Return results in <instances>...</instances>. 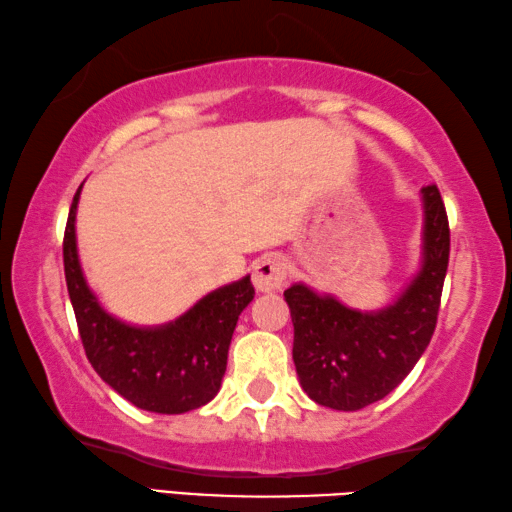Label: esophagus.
<instances>
[{"label": "esophagus", "instance_id": "esophagus-1", "mask_svg": "<svg viewBox=\"0 0 512 512\" xmlns=\"http://www.w3.org/2000/svg\"><path fill=\"white\" fill-rule=\"evenodd\" d=\"M289 275V266L280 255H264L253 266V284L257 291L280 289Z\"/></svg>", "mask_w": 512, "mask_h": 512}]
</instances>
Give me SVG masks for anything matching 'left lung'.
<instances>
[{
  "label": "left lung",
  "mask_w": 512,
  "mask_h": 512,
  "mask_svg": "<svg viewBox=\"0 0 512 512\" xmlns=\"http://www.w3.org/2000/svg\"><path fill=\"white\" fill-rule=\"evenodd\" d=\"M422 207V266L393 305L359 311L305 284L284 291L293 363L302 391L316 404L359 411L384 400L427 350L449 264V223L436 185L422 187Z\"/></svg>",
  "instance_id": "obj_1"
}]
</instances>
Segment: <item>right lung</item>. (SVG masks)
I'll return each instance as SVG.
<instances>
[{"mask_svg":"<svg viewBox=\"0 0 512 512\" xmlns=\"http://www.w3.org/2000/svg\"><path fill=\"white\" fill-rule=\"evenodd\" d=\"M63 239L65 282L85 354L110 388L153 413H187L219 393L239 314L255 298L250 275L207 293L183 316L158 327H135L110 316L85 282L76 250V205Z\"/></svg>","mask_w":512,"mask_h":512,"instance_id":"1","label":"right lung"}]
</instances>
